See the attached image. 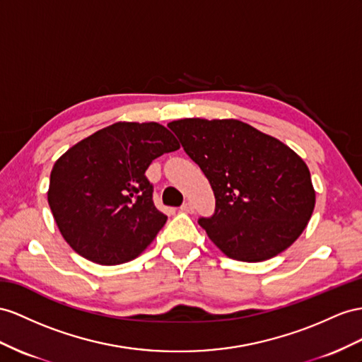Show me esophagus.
Wrapping results in <instances>:
<instances>
[{"label": "esophagus", "instance_id": "34e87169", "mask_svg": "<svg viewBox=\"0 0 362 362\" xmlns=\"http://www.w3.org/2000/svg\"><path fill=\"white\" fill-rule=\"evenodd\" d=\"M180 211H182V212H187V214H191V212H194L192 203H191V202H185L183 205L180 206Z\"/></svg>", "mask_w": 362, "mask_h": 362}]
</instances>
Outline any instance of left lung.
Segmentation results:
<instances>
[{
  "label": "left lung",
  "instance_id": "left-lung-1",
  "mask_svg": "<svg viewBox=\"0 0 362 362\" xmlns=\"http://www.w3.org/2000/svg\"><path fill=\"white\" fill-rule=\"evenodd\" d=\"M168 128L214 191V214L199 225L221 252L263 262L301 235L315 191L308 165L289 146L235 119H182Z\"/></svg>",
  "mask_w": 362,
  "mask_h": 362
}]
</instances>
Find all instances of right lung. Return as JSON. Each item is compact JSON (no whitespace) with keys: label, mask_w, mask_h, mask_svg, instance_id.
I'll use <instances>...</instances> for the list:
<instances>
[{"label":"right lung","mask_w":362,"mask_h":362,"mask_svg":"<svg viewBox=\"0 0 362 362\" xmlns=\"http://www.w3.org/2000/svg\"><path fill=\"white\" fill-rule=\"evenodd\" d=\"M175 150V137L156 122H117L71 146L53 165L47 194L66 242L99 264L136 258L168 218L154 206L145 171Z\"/></svg>","instance_id":"obj_1"}]
</instances>
